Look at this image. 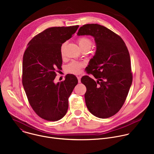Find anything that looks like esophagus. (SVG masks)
Segmentation results:
<instances>
[{"label":"esophagus","instance_id":"obj_1","mask_svg":"<svg viewBox=\"0 0 154 154\" xmlns=\"http://www.w3.org/2000/svg\"><path fill=\"white\" fill-rule=\"evenodd\" d=\"M77 79H78L79 83H80L81 82V77L80 76H78L77 77Z\"/></svg>","mask_w":154,"mask_h":154}]
</instances>
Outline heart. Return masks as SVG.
Here are the masks:
<instances>
[{"mask_svg":"<svg viewBox=\"0 0 154 154\" xmlns=\"http://www.w3.org/2000/svg\"><path fill=\"white\" fill-rule=\"evenodd\" d=\"M77 43L79 45V48H80L81 51L83 50H90L92 46H93V41L92 40L87 37H81L77 39ZM66 47V43H63L61 46L60 52L61 56L64 55V51ZM83 66V64L81 63L73 61L70 63L67 66L66 70L68 72L74 74H78L80 72L81 68Z\"/></svg>","mask_w":154,"mask_h":154,"instance_id":"heart-1","label":"heart"}]
</instances>
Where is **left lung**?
I'll return each mask as SVG.
<instances>
[{"mask_svg": "<svg viewBox=\"0 0 154 154\" xmlns=\"http://www.w3.org/2000/svg\"><path fill=\"white\" fill-rule=\"evenodd\" d=\"M77 35L92 36L96 46L95 55L86 68L97 80L88 75L81 79L86 87V106L97 118L111 117L122 106L132 83L127 48L119 35L97 24L83 26Z\"/></svg>", "mask_w": 154, "mask_h": 154, "instance_id": "obj_1", "label": "left lung"}]
</instances>
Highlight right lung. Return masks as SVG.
I'll list each match as a JSON object with an SVG mask.
<instances>
[{"label": "right lung", "instance_id": "right-lung-1", "mask_svg": "<svg viewBox=\"0 0 154 154\" xmlns=\"http://www.w3.org/2000/svg\"><path fill=\"white\" fill-rule=\"evenodd\" d=\"M79 26L51 27L33 38L28 44L23 61V85L28 100L41 118L57 121L66 114L68 98L78 83L73 74L54 83L60 69V48L72 37Z\"/></svg>", "mask_w": 154, "mask_h": 154}]
</instances>
